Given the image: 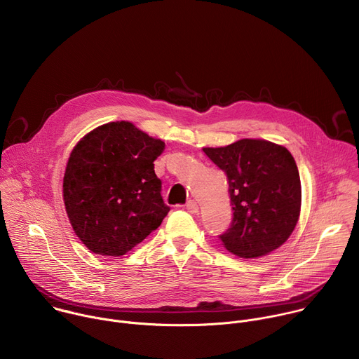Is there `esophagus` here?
Masks as SVG:
<instances>
[{
    "label": "esophagus",
    "mask_w": 359,
    "mask_h": 359,
    "mask_svg": "<svg viewBox=\"0 0 359 359\" xmlns=\"http://www.w3.org/2000/svg\"><path fill=\"white\" fill-rule=\"evenodd\" d=\"M186 210L189 212V213H197L198 212V206H197V203L194 201V200H189L187 203H186Z\"/></svg>",
    "instance_id": "34e87169"
}]
</instances>
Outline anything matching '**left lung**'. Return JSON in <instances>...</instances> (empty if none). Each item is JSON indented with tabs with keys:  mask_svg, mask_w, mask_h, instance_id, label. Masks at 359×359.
<instances>
[{
	"mask_svg": "<svg viewBox=\"0 0 359 359\" xmlns=\"http://www.w3.org/2000/svg\"><path fill=\"white\" fill-rule=\"evenodd\" d=\"M203 151L227 176L233 220L219 236L224 247L241 259H254L284 244L301 208L299 173L291 153L260 139Z\"/></svg>",
	"mask_w": 359,
	"mask_h": 359,
	"instance_id": "8db88e82",
	"label": "left lung"
}]
</instances>
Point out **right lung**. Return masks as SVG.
<instances>
[{"label": "right lung", "mask_w": 359, "mask_h": 359, "mask_svg": "<svg viewBox=\"0 0 359 359\" xmlns=\"http://www.w3.org/2000/svg\"><path fill=\"white\" fill-rule=\"evenodd\" d=\"M165 149L130 122H111L74 147L65 176L64 201L81 241L95 254H126L168 216L155 162Z\"/></svg>", "instance_id": "obj_1"}]
</instances>
